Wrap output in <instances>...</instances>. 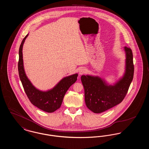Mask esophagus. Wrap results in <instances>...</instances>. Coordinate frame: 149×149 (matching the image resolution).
<instances>
[{
	"label": "esophagus",
	"instance_id": "34e87169",
	"mask_svg": "<svg viewBox=\"0 0 149 149\" xmlns=\"http://www.w3.org/2000/svg\"><path fill=\"white\" fill-rule=\"evenodd\" d=\"M86 71V69L84 68H81L80 69H79V75H83L84 74H85Z\"/></svg>",
	"mask_w": 149,
	"mask_h": 149
}]
</instances>
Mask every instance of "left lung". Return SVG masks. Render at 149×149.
I'll return each mask as SVG.
<instances>
[{
    "instance_id": "1",
    "label": "left lung",
    "mask_w": 149,
    "mask_h": 149,
    "mask_svg": "<svg viewBox=\"0 0 149 149\" xmlns=\"http://www.w3.org/2000/svg\"><path fill=\"white\" fill-rule=\"evenodd\" d=\"M126 54V72L114 86L108 85L97 77L82 75L86 107L95 113L103 112L122 102L127 93L134 74L133 54L131 48L125 47Z\"/></svg>"
}]
</instances>
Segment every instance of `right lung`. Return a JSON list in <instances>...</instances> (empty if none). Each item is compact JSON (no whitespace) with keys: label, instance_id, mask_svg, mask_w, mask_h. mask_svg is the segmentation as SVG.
<instances>
[{"label":"right lung","instance_id":"add662e5","mask_svg":"<svg viewBox=\"0 0 149 149\" xmlns=\"http://www.w3.org/2000/svg\"><path fill=\"white\" fill-rule=\"evenodd\" d=\"M28 35H27L23 38L19 47L18 63L19 76L24 92L31 103L45 112L52 113L61 106L65 93L77 80L78 74L64 78L52 89L49 91L42 92L37 89L27 77L23 68L22 48Z\"/></svg>","mask_w":149,"mask_h":149}]
</instances>
